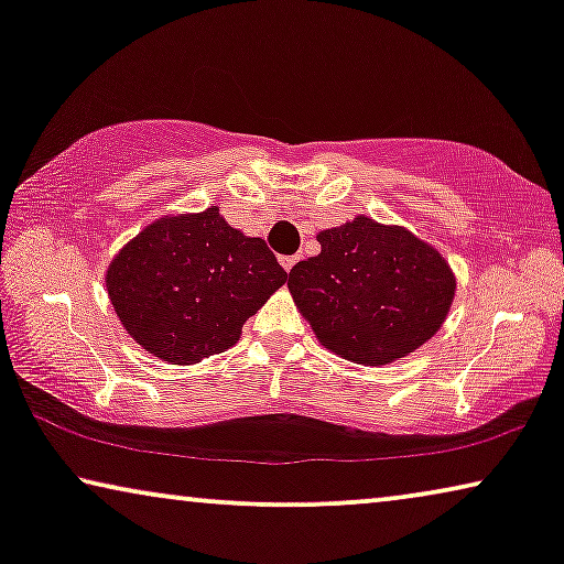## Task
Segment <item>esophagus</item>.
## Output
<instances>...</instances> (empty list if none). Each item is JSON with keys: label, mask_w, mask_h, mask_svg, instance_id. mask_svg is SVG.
Listing matches in <instances>:
<instances>
[{"label": "esophagus", "mask_w": 564, "mask_h": 564, "mask_svg": "<svg viewBox=\"0 0 564 564\" xmlns=\"http://www.w3.org/2000/svg\"><path fill=\"white\" fill-rule=\"evenodd\" d=\"M280 264L290 272V269L297 264V257H280Z\"/></svg>", "instance_id": "1"}]
</instances>
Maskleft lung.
Masks as SVG:
<instances>
[{"instance_id": "left-lung-1", "label": "left lung", "mask_w": 564, "mask_h": 564, "mask_svg": "<svg viewBox=\"0 0 564 564\" xmlns=\"http://www.w3.org/2000/svg\"><path fill=\"white\" fill-rule=\"evenodd\" d=\"M318 243L288 284L323 346L357 365H388L436 334L454 297L438 251L365 215L323 230Z\"/></svg>"}]
</instances>
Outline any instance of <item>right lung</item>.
<instances>
[{
	"label": "right lung",
	"instance_id": "add662e5",
	"mask_svg": "<svg viewBox=\"0 0 564 564\" xmlns=\"http://www.w3.org/2000/svg\"><path fill=\"white\" fill-rule=\"evenodd\" d=\"M284 282L288 272L264 238L230 228L218 207L161 218L107 269L122 326L172 365H195L234 346L246 318Z\"/></svg>",
	"mask_w": 564,
	"mask_h": 564
}]
</instances>
